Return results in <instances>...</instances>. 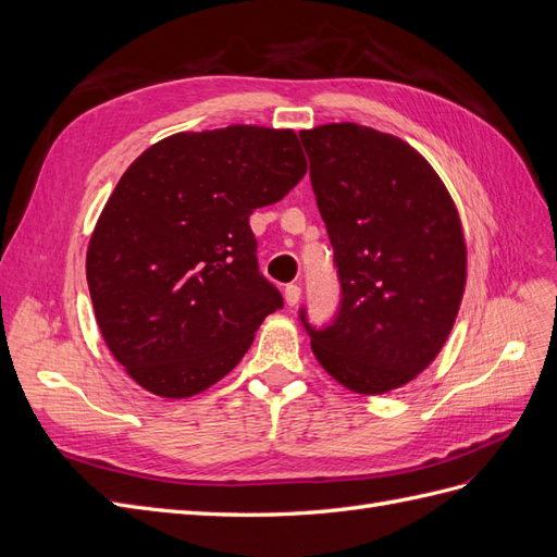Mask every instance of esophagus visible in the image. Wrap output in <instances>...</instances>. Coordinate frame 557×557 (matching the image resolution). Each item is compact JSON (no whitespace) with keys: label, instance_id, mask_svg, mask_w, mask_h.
<instances>
[{"label":"esophagus","instance_id":"1","mask_svg":"<svg viewBox=\"0 0 557 557\" xmlns=\"http://www.w3.org/2000/svg\"><path fill=\"white\" fill-rule=\"evenodd\" d=\"M299 285H295V283H288L285 285V290H283V297H285V305L288 307H295L297 301H299Z\"/></svg>","mask_w":557,"mask_h":557}]
</instances>
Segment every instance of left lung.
Wrapping results in <instances>:
<instances>
[{
    "mask_svg": "<svg viewBox=\"0 0 557 557\" xmlns=\"http://www.w3.org/2000/svg\"><path fill=\"white\" fill-rule=\"evenodd\" d=\"M342 305L315 330V360L344 387L383 395L440 356L467 283L455 201L432 164L393 134L356 123L301 129Z\"/></svg>",
    "mask_w": 557,
    "mask_h": 557,
    "instance_id": "left-lung-1",
    "label": "left lung"
}]
</instances>
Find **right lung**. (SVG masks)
Wrapping results in <instances>:
<instances>
[{"label": "right lung", "mask_w": 557, "mask_h": 557, "mask_svg": "<svg viewBox=\"0 0 557 557\" xmlns=\"http://www.w3.org/2000/svg\"><path fill=\"white\" fill-rule=\"evenodd\" d=\"M307 174L293 129L172 134L117 181L86 274L111 356L148 393L183 399L230 374L283 297L258 269L252 209Z\"/></svg>", "instance_id": "1"}]
</instances>
